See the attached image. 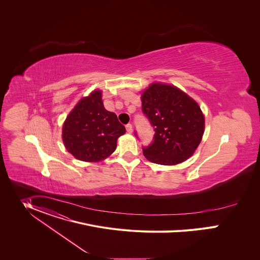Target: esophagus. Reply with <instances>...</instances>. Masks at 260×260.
I'll list each match as a JSON object with an SVG mask.
<instances>
[{
  "label": "esophagus",
  "mask_w": 260,
  "mask_h": 260,
  "mask_svg": "<svg viewBox=\"0 0 260 260\" xmlns=\"http://www.w3.org/2000/svg\"><path fill=\"white\" fill-rule=\"evenodd\" d=\"M126 131H127L128 133H132V131H133V127H132V125H131L130 123L126 125Z\"/></svg>",
  "instance_id": "esophagus-1"
}]
</instances>
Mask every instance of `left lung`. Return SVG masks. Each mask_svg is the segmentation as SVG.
<instances>
[{"instance_id":"obj_1","label":"left lung","mask_w":260,"mask_h":260,"mask_svg":"<svg viewBox=\"0 0 260 260\" xmlns=\"http://www.w3.org/2000/svg\"><path fill=\"white\" fill-rule=\"evenodd\" d=\"M141 101L142 112L155 132L152 143L142 148L144 156L161 165L185 161L204 132V116L198 104L176 87L164 84H152Z\"/></svg>"}]
</instances>
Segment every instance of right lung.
Here are the masks:
<instances>
[{"instance_id":"add662e5","label":"right lung","mask_w":260,"mask_h":260,"mask_svg":"<svg viewBox=\"0 0 260 260\" xmlns=\"http://www.w3.org/2000/svg\"><path fill=\"white\" fill-rule=\"evenodd\" d=\"M126 132L115 113L107 111L101 91L83 98L63 126L66 149L82 161H100L116 149L117 139Z\"/></svg>"}]
</instances>
